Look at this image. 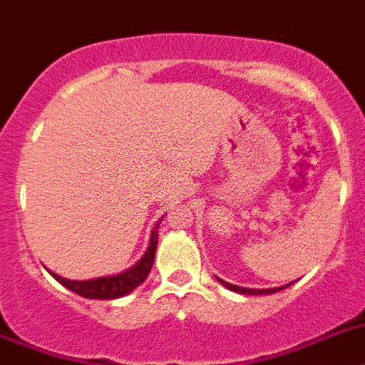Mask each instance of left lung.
<instances>
[{
    "mask_svg": "<svg viewBox=\"0 0 365 365\" xmlns=\"http://www.w3.org/2000/svg\"><path fill=\"white\" fill-rule=\"evenodd\" d=\"M218 282L222 285H225L227 289H231V291H235V293H242V294H271V293H278V291H282V289L289 287V285H284V287H272V289H247V287H240V285H232L225 280H220V278H218Z\"/></svg>",
    "mask_w": 365,
    "mask_h": 365,
    "instance_id": "8db88e82",
    "label": "left lung"
}]
</instances>
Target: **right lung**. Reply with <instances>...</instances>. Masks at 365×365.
Wrapping results in <instances>:
<instances>
[{"instance_id":"right-lung-1","label":"right lung","mask_w":365,"mask_h":365,"mask_svg":"<svg viewBox=\"0 0 365 365\" xmlns=\"http://www.w3.org/2000/svg\"><path fill=\"white\" fill-rule=\"evenodd\" d=\"M162 222V220H160ZM158 225L154 227L153 235H150V244L147 252L143 255V258L138 264H134L133 267L127 269V271L120 272V274H114V277H103V278H94V280H67V278H61L54 272H51L56 280L60 282L63 287L71 289L72 293L80 294L83 298H100V300H114V298L125 297L129 294L133 289H136L138 285L143 284V280L149 274L150 267H153L154 255H156V245H158Z\"/></svg>"}]
</instances>
